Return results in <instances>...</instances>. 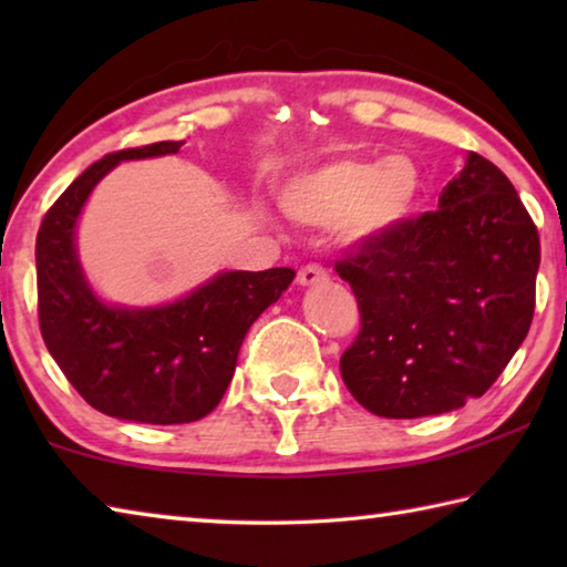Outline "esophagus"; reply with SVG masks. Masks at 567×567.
<instances>
[{"label":"esophagus","mask_w":567,"mask_h":567,"mask_svg":"<svg viewBox=\"0 0 567 567\" xmlns=\"http://www.w3.org/2000/svg\"><path fill=\"white\" fill-rule=\"evenodd\" d=\"M324 270L320 265H305L300 272H297V282H300L302 287H310V285H318L324 280Z\"/></svg>","instance_id":"esophagus-1"}]
</instances>
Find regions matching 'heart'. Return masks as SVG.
I'll return each instance as SVG.
<instances>
[{"label": "heart", "mask_w": 567, "mask_h": 567, "mask_svg": "<svg viewBox=\"0 0 567 567\" xmlns=\"http://www.w3.org/2000/svg\"><path fill=\"white\" fill-rule=\"evenodd\" d=\"M420 197L422 172L412 157H340L287 179L280 207L295 223L340 227L348 245L372 247L415 217Z\"/></svg>", "instance_id": "obj_1"}]
</instances>
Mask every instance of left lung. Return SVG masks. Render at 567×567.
I'll return each mask as SVG.
<instances>
[{"label": "left lung", "instance_id": "8db88e82", "mask_svg": "<svg viewBox=\"0 0 567 567\" xmlns=\"http://www.w3.org/2000/svg\"><path fill=\"white\" fill-rule=\"evenodd\" d=\"M537 267L540 239L513 182L467 152L437 213L338 262L362 318L340 360L352 398L412 420L483 395L530 330Z\"/></svg>", "mask_w": 567, "mask_h": 567}]
</instances>
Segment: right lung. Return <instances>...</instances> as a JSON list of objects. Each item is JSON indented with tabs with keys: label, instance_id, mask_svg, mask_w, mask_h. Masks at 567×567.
Masks as SVG:
<instances>
[{
	"label": "right lung",
	"instance_id": "right-lung-1",
	"mask_svg": "<svg viewBox=\"0 0 567 567\" xmlns=\"http://www.w3.org/2000/svg\"><path fill=\"white\" fill-rule=\"evenodd\" d=\"M185 142L122 150L62 192L37 235V295L47 350L74 390L104 415L182 425L209 415L233 382L252 322L295 280L290 267L223 270L162 305L107 302L87 280L76 227L92 189L120 162L177 155Z\"/></svg>",
	"mask_w": 567,
	"mask_h": 567
}]
</instances>
